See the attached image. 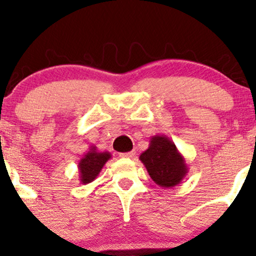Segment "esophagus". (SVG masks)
<instances>
[{
	"label": "esophagus",
	"mask_w": 256,
	"mask_h": 256,
	"mask_svg": "<svg viewBox=\"0 0 256 256\" xmlns=\"http://www.w3.org/2000/svg\"><path fill=\"white\" fill-rule=\"evenodd\" d=\"M134 154H136V152H134V150H132V152H122V154H120V156L130 158H134Z\"/></svg>",
	"instance_id": "34e87169"
}]
</instances>
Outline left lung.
<instances>
[{"mask_svg": "<svg viewBox=\"0 0 256 256\" xmlns=\"http://www.w3.org/2000/svg\"><path fill=\"white\" fill-rule=\"evenodd\" d=\"M140 160L152 180L164 189L177 186L189 172L183 155L164 134H155L150 138L148 149L140 155Z\"/></svg>", "mask_w": 256, "mask_h": 256, "instance_id": "8db88e82", "label": "left lung"}]
</instances>
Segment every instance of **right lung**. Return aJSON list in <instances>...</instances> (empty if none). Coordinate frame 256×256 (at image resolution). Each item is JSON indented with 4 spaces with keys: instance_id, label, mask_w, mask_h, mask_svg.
Wrapping results in <instances>:
<instances>
[{
    "instance_id": "add662e5",
    "label": "right lung",
    "mask_w": 256,
    "mask_h": 256,
    "mask_svg": "<svg viewBox=\"0 0 256 256\" xmlns=\"http://www.w3.org/2000/svg\"><path fill=\"white\" fill-rule=\"evenodd\" d=\"M110 158L112 154L110 152H100L95 146H91L88 152H85L78 162L80 183L89 184L95 180Z\"/></svg>"
}]
</instances>
